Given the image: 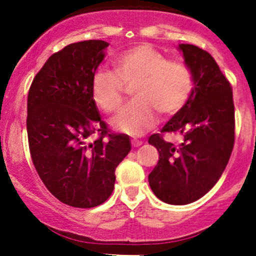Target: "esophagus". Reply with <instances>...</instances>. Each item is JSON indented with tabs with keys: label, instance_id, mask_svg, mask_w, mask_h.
<instances>
[{
	"label": "esophagus",
	"instance_id": "1",
	"mask_svg": "<svg viewBox=\"0 0 256 256\" xmlns=\"http://www.w3.org/2000/svg\"><path fill=\"white\" fill-rule=\"evenodd\" d=\"M131 144H132L134 148H138V146H140L142 142H141V141H138V140H131Z\"/></svg>",
	"mask_w": 256,
	"mask_h": 256
}]
</instances>
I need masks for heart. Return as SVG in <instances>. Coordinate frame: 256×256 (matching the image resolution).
I'll return each mask as SVG.
<instances>
[{
    "label": "heart",
    "mask_w": 256,
    "mask_h": 256,
    "mask_svg": "<svg viewBox=\"0 0 256 256\" xmlns=\"http://www.w3.org/2000/svg\"><path fill=\"white\" fill-rule=\"evenodd\" d=\"M115 72L98 68L92 76V96L105 112L120 108L126 86H134L135 101L112 118L114 128L138 135L158 122V112L172 116L184 108L194 90V72L188 62L168 60L148 44L125 50L114 60Z\"/></svg>",
    "instance_id": "obj_1"
}]
</instances>
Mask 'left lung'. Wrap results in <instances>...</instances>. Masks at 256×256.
<instances>
[{
    "label": "left lung",
    "instance_id": "8db88e82",
    "mask_svg": "<svg viewBox=\"0 0 256 256\" xmlns=\"http://www.w3.org/2000/svg\"><path fill=\"white\" fill-rule=\"evenodd\" d=\"M192 68L195 88L188 104L148 138L158 162L148 175L154 194L162 202L185 205L204 196L224 172L235 142L232 88L212 54L194 44H180ZM166 132L183 140H163Z\"/></svg>",
    "mask_w": 256,
    "mask_h": 256
}]
</instances>
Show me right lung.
I'll use <instances>...</instances> for the list:
<instances>
[{
	"label": "right lung",
	"mask_w": 256,
	"mask_h": 256,
	"mask_svg": "<svg viewBox=\"0 0 256 256\" xmlns=\"http://www.w3.org/2000/svg\"><path fill=\"white\" fill-rule=\"evenodd\" d=\"M108 42L68 44L48 57L27 96L32 162L47 190L66 205L90 209L108 199L130 138L110 132L92 96V76Z\"/></svg>",
	"instance_id": "obj_1"
}]
</instances>
